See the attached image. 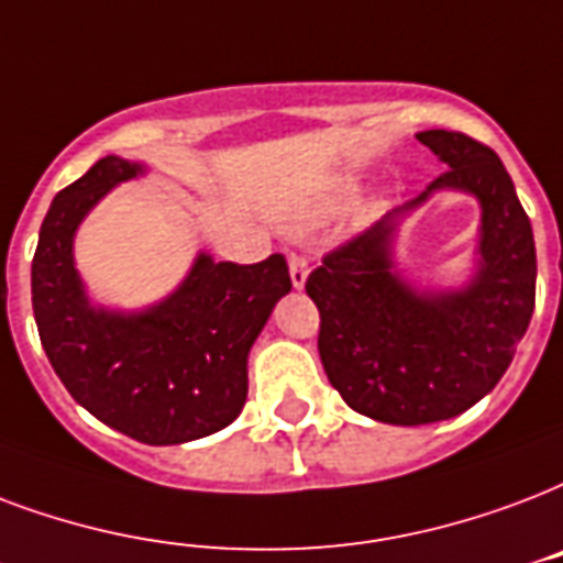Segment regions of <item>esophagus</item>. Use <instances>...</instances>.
<instances>
[{"label": "esophagus", "instance_id": "esophagus-1", "mask_svg": "<svg viewBox=\"0 0 563 563\" xmlns=\"http://www.w3.org/2000/svg\"><path fill=\"white\" fill-rule=\"evenodd\" d=\"M289 274H291V286L300 289L307 283V274H310V260L303 253H291L289 256Z\"/></svg>", "mask_w": 563, "mask_h": 563}]
</instances>
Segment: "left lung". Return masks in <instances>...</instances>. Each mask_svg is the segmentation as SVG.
<instances>
[{
	"label": "left lung",
	"mask_w": 563,
	"mask_h": 563,
	"mask_svg": "<svg viewBox=\"0 0 563 563\" xmlns=\"http://www.w3.org/2000/svg\"><path fill=\"white\" fill-rule=\"evenodd\" d=\"M445 165L422 195L461 187L483 200V272L470 290L413 296L388 272L391 214L321 256L307 277L319 307V354L351 410L389 424H428L470 410L508 372L534 312L538 256L508 170L466 132H419ZM395 213V212H393Z\"/></svg>",
	"instance_id": "obj_1"
}]
</instances>
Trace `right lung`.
Instances as JSON below:
<instances>
[{"label": "right lung", "mask_w": 563, "mask_h": 563, "mask_svg": "<svg viewBox=\"0 0 563 563\" xmlns=\"http://www.w3.org/2000/svg\"><path fill=\"white\" fill-rule=\"evenodd\" d=\"M139 165L118 156L58 191L32 260V310L41 345L76 401L147 445L221 431L247 398V351L291 289L283 253L253 265L200 256L177 295L141 316L88 307L73 268V233L111 186Z\"/></svg>", "instance_id": "add662e5"}]
</instances>
